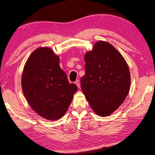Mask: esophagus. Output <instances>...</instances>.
Returning <instances> with one entry per match:
<instances>
[{
    "label": "esophagus",
    "instance_id": "34e87169",
    "mask_svg": "<svg viewBox=\"0 0 155 155\" xmlns=\"http://www.w3.org/2000/svg\"><path fill=\"white\" fill-rule=\"evenodd\" d=\"M75 84L77 85V87L78 88H80V80H77L75 81Z\"/></svg>",
    "mask_w": 155,
    "mask_h": 155
}]
</instances>
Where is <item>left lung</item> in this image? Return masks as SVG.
Here are the masks:
<instances>
[{"mask_svg": "<svg viewBox=\"0 0 155 155\" xmlns=\"http://www.w3.org/2000/svg\"><path fill=\"white\" fill-rule=\"evenodd\" d=\"M81 88L94 113L106 117L115 111L129 91L131 76L122 55L110 44L96 42L84 55Z\"/></svg>", "mask_w": 155, "mask_h": 155, "instance_id": "obj_1", "label": "left lung"}]
</instances>
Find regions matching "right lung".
<instances>
[{"label":"right lung","instance_id":"right-lung-1","mask_svg":"<svg viewBox=\"0 0 155 155\" xmlns=\"http://www.w3.org/2000/svg\"><path fill=\"white\" fill-rule=\"evenodd\" d=\"M21 87L28 104L48 120L61 118L78 87L69 83L59 66V57L47 47L33 51L24 66Z\"/></svg>","mask_w":155,"mask_h":155}]
</instances>
